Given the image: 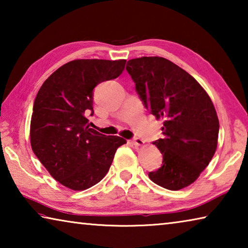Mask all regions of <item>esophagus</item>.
Wrapping results in <instances>:
<instances>
[{
	"label": "esophagus",
	"instance_id": "esophagus-1",
	"mask_svg": "<svg viewBox=\"0 0 248 248\" xmlns=\"http://www.w3.org/2000/svg\"><path fill=\"white\" fill-rule=\"evenodd\" d=\"M132 144L136 146H142L144 144V141L142 139H139V138H136V139L132 140Z\"/></svg>",
	"mask_w": 248,
	"mask_h": 248
}]
</instances>
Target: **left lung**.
Here are the masks:
<instances>
[{
	"instance_id": "left-lung-1",
	"label": "left lung",
	"mask_w": 248,
	"mask_h": 248,
	"mask_svg": "<svg viewBox=\"0 0 248 248\" xmlns=\"http://www.w3.org/2000/svg\"><path fill=\"white\" fill-rule=\"evenodd\" d=\"M125 69L144 106L164 119V139L153 142L163 165L150 171V179L170 190L188 187L217 151L219 119L211 98L189 73L165 58L131 59Z\"/></svg>"
}]
</instances>
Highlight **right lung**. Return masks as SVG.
<instances>
[{"mask_svg": "<svg viewBox=\"0 0 248 248\" xmlns=\"http://www.w3.org/2000/svg\"><path fill=\"white\" fill-rule=\"evenodd\" d=\"M125 60L78 59L46 79L33 103L31 145L49 174L69 189H89L108 173L124 138L90 128L93 90L119 77Z\"/></svg>", "mask_w": 248, "mask_h": 248, "instance_id": "obj_1", "label": "right lung"}]
</instances>
